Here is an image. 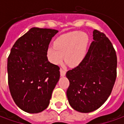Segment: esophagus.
Here are the masks:
<instances>
[{
	"label": "esophagus",
	"instance_id": "1",
	"mask_svg": "<svg viewBox=\"0 0 124 124\" xmlns=\"http://www.w3.org/2000/svg\"><path fill=\"white\" fill-rule=\"evenodd\" d=\"M60 72H61V77H64L65 75V73H66V71L63 69H61L60 70Z\"/></svg>",
	"mask_w": 124,
	"mask_h": 124
}]
</instances>
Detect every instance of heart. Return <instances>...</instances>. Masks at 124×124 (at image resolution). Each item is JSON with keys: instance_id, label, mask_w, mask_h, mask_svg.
<instances>
[{"instance_id": "1", "label": "heart", "mask_w": 124, "mask_h": 124, "mask_svg": "<svg viewBox=\"0 0 124 124\" xmlns=\"http://www.w3.org/2000/svg\"><path fill=\"white\" fill-rule=\"evenodd\" d=\"M88 34L85 32L74 31L59 36L54 42V45L50 46L47 50V58L53 64L65 61L71 67H76L85 59L88 50Z\"/></svg>"}]
</instances>
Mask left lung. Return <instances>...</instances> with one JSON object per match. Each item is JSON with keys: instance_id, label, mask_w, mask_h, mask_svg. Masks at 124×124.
Instances as JSON below:
<instances>
[{"instance_id": "obj_1", "label": "left lung", "mask_w": 124, "mask_h": 124, "mask_svg": "<svg viewBox=\"0 0 124 124\" xmlns=\"http://www.w3.org/2000/svg\"><path fill=\"white\" fill-rule=\"evenodd\" d=\"M93 39L83 62L66 73L70 105L84 113L93 112L105 103L117 77V55L112 43L97 30L93 31Z\"/></svg>"}]
</instances>
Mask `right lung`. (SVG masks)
Wrapping results in <instances>:
<instances>
[{
  "instance_id": "right-lung-1",
  "label": "right lung",
  "mask_w": 124,
  "mask_h": 124,
  "mask_svg": "<svg viewBox=\"0 0 124 124\" xmlns=\"http://www.w3.org/2000/svg\"><path fill=\"white\" fill-rule=\"evenodd\" d=\"M58 31L32 27L11 50L7 59L9 88L17 106L25 112L39 113L49 106L60 68L48 61L47 50Z\"/></svg>"
}]
</instances>
